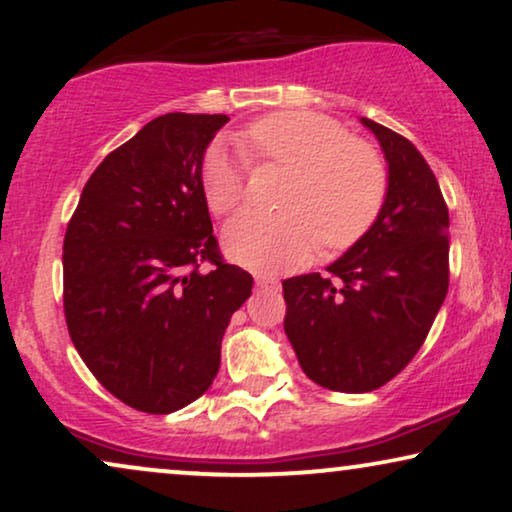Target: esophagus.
Wrapping results in <instances>:
<instances>
[{
  "mask_svg": "<svg viewBox=\"0 0 512 512\" xmlns=\"http://www.w3.org/2000/svg\"><path fill=\"white\" fill-rule=\"evenodd\" d=\"M256 284L263 289H279V279L270 275H256Z\"/></svg>",
  "mask_w": 512,
  "mask_h": 512,
  "instance_id": "1",
  "label": "esophagus"
}]
</instances>
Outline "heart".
Here are the masks:
<instances>
[{"label":"heart","instance_id":"1","mask_svg":"<svg viewBox=\"0 0 512 512\" xmlns=\"http://www.w3.org/2000/svg\"><path fill=\"white\" fill-rule=\"evenodd\" d=\"M256 163L291 172L282 214L244 212L223 230V247L244 268L293 270L326 249L352 247L368 233L387 198V167L373 146L352 139L333 118L277 111L242 132ZM200 191L216 216L247 198V158L228 144H209L200 158Z\"/></svg>","mask_w":512,"mask_h":512}]
</instances>
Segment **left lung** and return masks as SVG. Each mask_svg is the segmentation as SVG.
I'll use <instances>...</instances> for the list:
<instances>
[{
  "label": "left lung",
  "mask_w": 512,
  "mask_h": 512,
  "mask_svg": "<svg viewBox=\"0 0 512 512\" xmlns=\"http://www.w3.org/2000/svg\"><path fill=\"white\" fill-rule=\"evenodd\" d=\"M389 165L373 226L328 275L284 279V331L303 373L345 394L380 389L424 345L450 284V214L415 144L361 118Z\"/></svg>",
  "instance_id": "obj_1"
}]
</instances>
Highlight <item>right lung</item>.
Listing matches in <instances>:
<instances>
[{"label": "right lung", "mask_w": 512, "mask_h": 512, "mask_svg": "<svg viewBox=\"0 0 512 512\" xmlns=\"http://www.w3.org/2000/svg\"><path fill=\"white\" fill-rule=\"evenodd\" d=\"M228 121L153 118L97 165L67 223L69 338L109 394L149 415L205 394L230 317L254 286L223 261L198 179L202 153Z\"/></svg>", "instance_id": "right-lung-1"}]
</instances>
